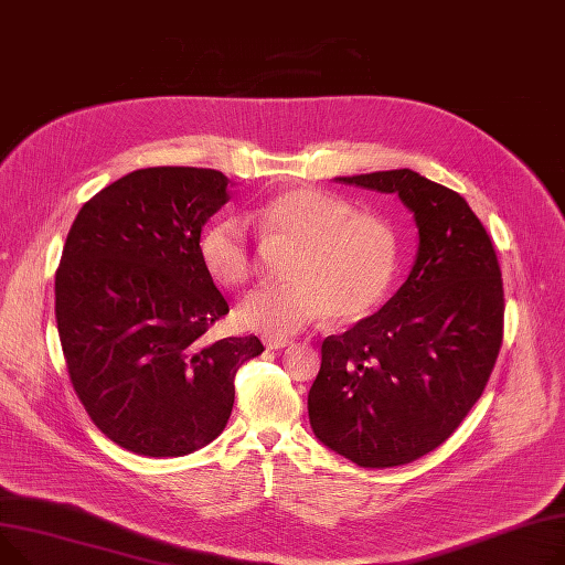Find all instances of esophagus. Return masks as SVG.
<instances>
[{
	"mask_svg": "<svg viewBox=\"0 0 565 565\" xmlns=\"http://www.w3.org/2000/svg\"><path fill=\"white\" fill-rule=\"evenodd\" d=\"M264 344H267L269 349H285V347H289L291 342H289V340H282V338H267V340H264Z\"/></svg>",
	"mask_w": 565,
	"mask_h": 565,
	"instance_id": "esophagus-1",
	"label": "esophagus"
}]
</instances>
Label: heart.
Listing matches in <instances>:
<instances>
[{
    "mask_svg": "<svg viewBox=\"0 0 565 565\" xmlns=\"http://www.w3.org/2000/svg\"><path fill=\"white\" fill-rule=\"evenodd\" d=\"M276 242L296 246L287 262L289 285L257 289L239 306L244 326L267 335H291L326 315L349 323L367 317L385 298L402 242L379 214L353 212L340 195L312 186L287 189L259 210ZM207 271L225 287H242L257 274L259 257L246 223L223 216L201 237Z\"/></svg>",
    "mask_w": 565,
    "mask_h": 565,
    "instance_id": "b5f03b06",
    "label": "heart"
}]
</instances>
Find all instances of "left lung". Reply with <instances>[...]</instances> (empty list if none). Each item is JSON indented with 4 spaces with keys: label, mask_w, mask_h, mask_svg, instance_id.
I'll return each mask as SVG.
<instances>
[{
    "label": "left lung",
    "mask_w": 565,
    "mask_h": 565,
    "mask_svg": "<svg viewBox=\"0 0 565 565\" xmlns=\"http://www.w3.org/2000/svg\"><path fill=\"white\" fill-rule=\"evenodd\" d=\"M338 180L399 195L419 250L376 315L323 340L310 424L355 466L396 468L440 447L483 394L504 340L502 271L456 191L411 169Z\"/></svg>",
    "instance_id": "obj_1"
}]
</instances>
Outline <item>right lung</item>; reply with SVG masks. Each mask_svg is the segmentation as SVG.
<instances>
[{
    "label": "right lung",
    "mask_w": 565,
    "mask_h": 565,
    "mask_svg": "<svg viewBox=\"0 0 565 565\" xmlns=\"http://www.w3.org/2000/svg\"><path fill=\"white\" fill-rule=\"evenodd\" d=\"M212 169L154 166L97 191L56 269V328L93 424L139 456L210 445L235 404V374L264 351L255 335L214 344L230 312L201 257V232L227 203Z\"/></svg>",
    "instance_id": "add662e5"
}]
</instances>
